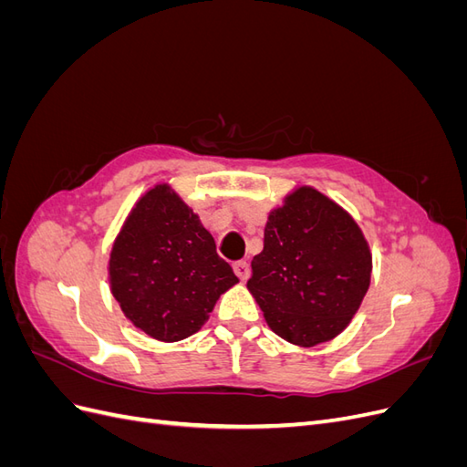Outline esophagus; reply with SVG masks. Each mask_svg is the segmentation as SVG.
Returning <instances> with one entry per match:
<instances>
[{
	"instance_id": "esophagus-1",
	"label": "esophagus",
	"mask_w": 467,
	"mask_h": 467,
	"mask_svg": "<svg viewBox=\"0 0 467 467\" xmlns=\"http://www.w3.org/2000/svg\"><path fill=\"white\" fill-rule=\"evenodd\" d=\"M234 271H235V275L242 278V280H247L249 278V275H251V268H249V263L247 261H235L234 263Z\"/></svg>"
}]
</instances>
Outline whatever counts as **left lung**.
Wrapping results in <instances>:
<instances>
[{
  "instance_id": "left-lung-1",
  "label": "left lung",
  "mask_w": 467,
  "mask_h": 467,
  "mask_svg": "<svg viewBox=\"0 0 467 467\" xmlns=\"http://www.w3.org/2000/svg\"><path fill=\"white\" fill-rule=\"evenodd\" d=\"M247 288L276 335L314 347L337 337L370 286V247L347 212L300 187L268 214Z\"/></svg>"
}]
</instances>
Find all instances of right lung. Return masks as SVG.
Here are the masks:
<instances>
[{
  "mask_svg": "<svg viewBox=\"0 0 467 467\" xmlns=\"http://www.w3.org/2000/svg\"><path fill=\"white\" fill-rule=\"evenodd\" d=\"M124 316L158 341L187 338L237 280L214 237L169 185H155L126 218L109 261Z\"/></svg>",
  "mask_w": 467,
  "mask_h": 467,
  "instance_id": "1",
  "label": "right lung"
}]
</instances>
